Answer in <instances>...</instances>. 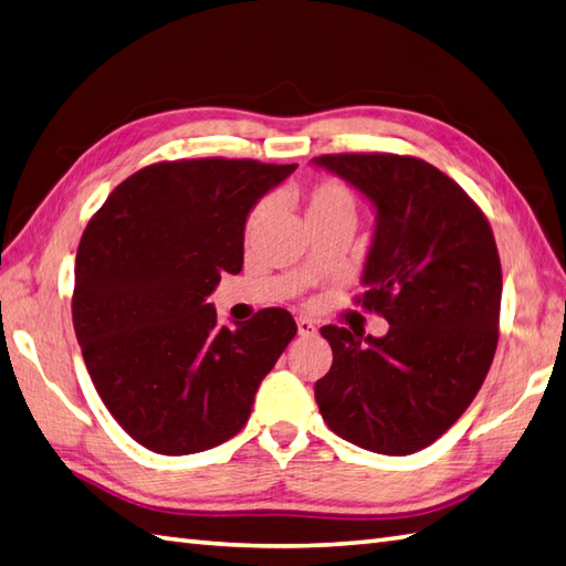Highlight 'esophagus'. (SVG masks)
I'll return each mask as SVG.
<instances>
[{"label": "esophagus", "mask_w": 566, "mask_h": 566, "mask_svg": "<svg viewBox=\"0 0 566 566\" xmlns=\"http://www.w3.org/2000/svg\"><path fill=\"white\" fill-rule=\"evenodd\" d=\"M296 331L301 337H313L315 335V325L308 318H298L296 321Z\"/></svg>", "instance_id": "esophagus-1"}]
</instances>
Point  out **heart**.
Wrapping results in <instances>:
<instances>
[{"label": "heart", "mask_w": 566, "mask_h": 566, "mask_svg": "<svg viewBox=\"0 0 566 566\" xmlns=\"http://www.w3.org/2000/svg\"><path fill=\"white\" fill-rule=\"evenodd\" d=\"M262 212H265V207L260 205V207L253 209L251 217H248V223H245L248 235L255 231V227L262 219ZM335 212H354V200H352V195L343 186V182L323 180L306 195V221L315 219V217L335 214Z\"/></svg>", "instance_id": "obj_1"}]
</instances>
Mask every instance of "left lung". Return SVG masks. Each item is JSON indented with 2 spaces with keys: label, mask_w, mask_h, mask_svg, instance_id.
<instances>
[{
  "label": "left lung",
  "mask_w": 566,
  "mask_h": 566,
  "mask_svg": "<svg viewBox=\"0 0 566 566\" xmlns=\"http://www.w3.org/2000/svg\"><path fill=\"white\" fill-rule=\"evenodd\" d=\"M313 166L376 209L361 270L384 337L325 325L333 366L315 380L325 424L359 449H427L478 396L496 352L502 265L480 207L439 168L398 154H325Z\"/></svg>",
  "instance_id": "left-lung-1"
}]
</instances>
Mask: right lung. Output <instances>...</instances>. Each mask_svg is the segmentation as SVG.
<instances>
[{
	"label": "right lung",
	"mask_w": 566,
	"mask_h": 566,
	"mask_svg": "<svg viewBox=\"0 0 566 566\" xmlns=\"http://www.w3.org/2000/svg\"><path fill=\"white\" fill-rule=\"evenodd\" d=\"M296 164L164 161L117 186L76 251L72 321L91 380L129 437L164 455L229 441L296 335L262 308L219 325L207 304L243 268L245 221Z\"/></svg>",
	"instance_id": "add662e5"
}]
</instances>
